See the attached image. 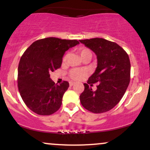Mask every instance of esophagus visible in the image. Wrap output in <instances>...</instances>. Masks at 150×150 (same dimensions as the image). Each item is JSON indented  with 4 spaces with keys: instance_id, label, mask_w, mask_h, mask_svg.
Listing matches in <instances>:
<instances>
[{
    "instance_id": "obj_1",
    "label": "esophagus",
    "mask_w": 150,
    "mask_h": 150,
    "mask_svg": "<svg viewBox=\"0 0 150 150\" xmlns=\"http://www.w3.org/2000/svg\"><path fill=\"white\" fill-rule=\"evenodd\" d=\"M75 85V82H70V87H72V86H73Z\"/></svg>"
}]
</instances>
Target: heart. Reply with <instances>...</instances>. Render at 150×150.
<instances>
[{"label": "heart", "mask_w": 150, "mask_h": 150, "mask_svg": "<svg viewBox=\"0 0 150 150\" xmlns=\"http://www.w3.org/2000/svg\"><path fill=\"white\" fill-rule=\"evenodd\" d=\"M78 53H80L81 58L83 59L87 56H92V53L90 50L87 48H80L77 50ZM68 55H65L63 57V61H65L67 59ZM87 74V71L84 68H74L69 72V76L74 80H80L84 77H85Z\"/></svg>", "instance_id": "heart-1"}]
</instances>
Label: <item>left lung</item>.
I'll return each mask as SVG.
<instances>
[{
  "mask_svg": "<svg viewBox=\"0 0 150 150\" xmlns=\"http://www.w3.org/2000/svg\"><path fill=\"white\" fill-rule=\"evenodd\" d=\"M95 53L97 67L84 84L80 94L82 106L90 112L100 113L112 109L124 95L130 83V62L128 53L116 43L102 38L80 40ZM98 83L95 91L93 84Z\"/></svg>",
  "mask_w": 150,
  "mask_h": 150,
  "instance_id": "left-lung-1",
  "label": "left lung"
}]
</instances>
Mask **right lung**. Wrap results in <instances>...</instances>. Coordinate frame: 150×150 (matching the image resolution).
I'll use <instances>...</instances> for the list:
<instances>
[{
  "instance_id": "1",
  "label": "right lung",
  "mask_w": 150,
  "mask_h": 150,
  "mask_svg": "<svg viewBox=\"0 0 150 150\" xmlns=\"http://www.w3.org/2000/svg\"><path fill=\"white\" fill-rule=\"evenodd\" d=\"M77 40L48 37L31 44L23 53L18 65V86L26 106L37 114L49 116L58 111L69 83L56 85L50 74L61 68L63 56Z\"/></svg>"
}]
</instances>
